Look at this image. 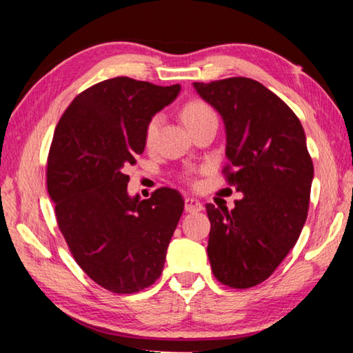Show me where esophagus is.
<instances>
[{"label": "esophagus", "instance_id": "obj_1", "mask_svg": "<svg viewBox=\"0 0 353 353\" xmlns=\"http://www.w3.org/2000/svg\"><path fill=\"white\" fill-rule=\"evenodd\" d=\"M185 210L188 213H194V212H201L202 210V202L194 198H187L185 199Z\"/></svg>", "mask_w": 353, "mask_h": 353}]
</instances>
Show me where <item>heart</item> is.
I'll return each mask as SVG.
<instances>
[{
	"mask_svg": "<svg viewBox=\"0 0 353 353\" xmlns=\"http://www.w3.org/2000/svg\"><path fill=\"white\" fill-rule=\"evenodd\" d=\"M210 117H216V115H214L212 107L205 104L204 101H198V99L190 101V103L185 104L182 109V119L183 123L187 124L188 129L191 126H194V124H198L199 121H202V119L210 118ZM160 123H162V117L160 115H154L149 118V121L145 128V143L148 146L152 145L155 137H157Z\"/></svg>",
	"mask_w": 353,
	"mask_h": 353,
	"instance_id": "obj_1",
	"label": "heart"
}]
</instances>
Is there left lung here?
<instances>
[{"instance_id": "left-lung-1", "label": "left lung", "mask_w": 353, "mask_h": 353, "mask_svg": "<svg viewBox=\"0 0 353 353\" xmlns=\"http://www.w3.org/2000/svg\"><path fill=\"white\" fill-rule=\"evenodd\" d=\"M223 117L229 185L243 193L234 210L207 204V254L213 276L244 290L271 276L307 221L313 162L296 113L249 77L194 82Z\"/></svg>"}]
</instances>
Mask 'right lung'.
I'll use <instances>...</instances> for the list:
<instances>
[{
  "label": "right lung",
  "mask_w": 353,
  "mask_h": 353,
  "mask_svg": "<svg viewBox=\"0 0 353 353\" xmlns=\"http://www.w3.org/2000/svg\"><path fill=\"white\" fill-rule=\"evenodd\" d=\"M181 85L121 76L77 94L59 119L48 154L46 185L71 255L93 282L117 294L151 286L183 212L168 187L140 201L128 194L126 171L145 151L149 118Z\"/></svg>",
  "instance_id": "obj_1"
}]
</instances>
